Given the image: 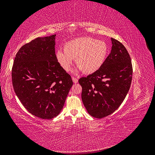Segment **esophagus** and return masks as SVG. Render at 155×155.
<instances>
[{"instance_id": "esophagus-1", "label": "esophagus", "mask_w": 155, "mask_h": 155, "mask_svg": "<svg viewBox=\"0 0 155 155\" xmlns=\"http://www.w3.org/2000/svg\"><path fill=\"white\" fill-rule=\"evenodd\" d=\"M72 80H73V82L74 83V84H77L78 82V79L75 77H72Z\"/></svg>"}]
</instances>
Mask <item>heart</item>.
<instances>
[{
	"mask_svg": "<svg viewBox=\"0 0 155 155\" xmlns=\"http://www.w3.org/2000/svg\"><path fill=\"white\" fill-rule=\"evenodd\" d=\"M108 53V45L105 41L91 37H82L66 42L64 51H57L56 59L66 71L71 70L76 59L80 70L85 74H92L104 64Z\"/></svg>",
	"mask_w": 155,
	"mask_h": 155,
	"instance_id": "heart-1",
	"label": "heart"
}]
</instances>
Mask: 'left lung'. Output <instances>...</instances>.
I'll use <instances>...</instances> for the list:
<instances>
[{"instance_id": "8db88e82", "label": "left lung", "mask_w": 155, "mask_h": 155, "mask_svg": "<svg viewBox=\"0 0 155 155\" xmlns=\"http://www.w3.org/2000/svg\"><path fill=\"white\" fill-rule=\"evenodd\" d=\"M110 54L95 73L79 79L82 100L91 116L101 119L116 111L124 101L132 80L130 56L124 46L111 38Z\"/></svg>"}]
</instances>
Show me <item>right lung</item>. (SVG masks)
Masks as SVG:
<instances>
[{
	"instance_id": "1",
	"label": "right lung",
	"mask_w": 155,
	"mask_h": 155,
	"mask_svg": "<svg viewBox=\"0 0 155 155\" xmlns=\"http://www.w3.org/2000/svg\"><path fill=\"white\" fill-rule=\"evenodd\" d=\"M55 36L37 38L20 48L12 68L15 92L32 115L43 119L62 110L73 81L56 59Z\"/></svg>"
}]
</instances>
